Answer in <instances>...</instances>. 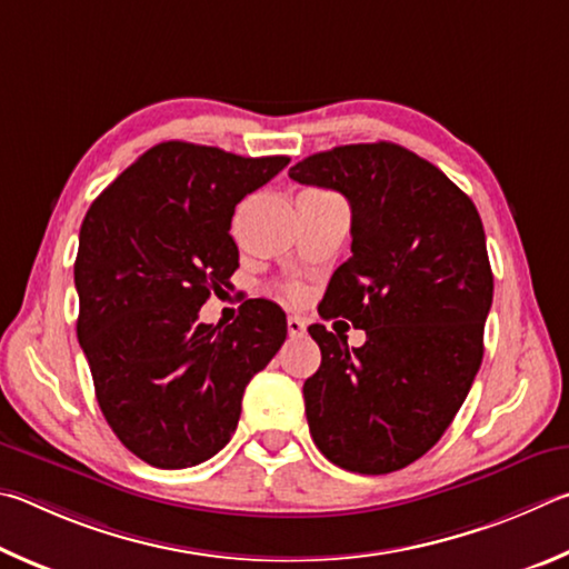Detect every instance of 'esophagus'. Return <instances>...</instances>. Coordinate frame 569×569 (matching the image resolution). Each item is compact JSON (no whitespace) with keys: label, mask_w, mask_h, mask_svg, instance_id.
Segmentation results:
<instances>
[{"label":"esophagus","mask_w":569,"mask_h":569,"mask_svg":"<svg viewBox=\"0 0 569 569\" xmlns=\"http://www.w3.org/2000/svg\"><path fill=\"white\" fill-rule=\"evenodd\" d=\"M287 332H290V337H302L307 332L305 320H300V317H287Z\"/></svg>","instance_id":"obj_1"}]
</instances>
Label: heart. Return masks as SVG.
<instances>
[{
	"label": "heart",
	"instance_id": "1",
	"mask_svg": "<svg viewBox=\"0 0 569 569\" xmlns=\"http://www.w3.org/2000/svg\"><path fill=\"white\" fill-rule=\"evenodd\" d=\"M284 292H287V297H292V300H300V297H302V287L292 282V284L284 287Z\"/></svg>",
	"mask_w": 569,
	"mask_h": 569
}]
</instances>
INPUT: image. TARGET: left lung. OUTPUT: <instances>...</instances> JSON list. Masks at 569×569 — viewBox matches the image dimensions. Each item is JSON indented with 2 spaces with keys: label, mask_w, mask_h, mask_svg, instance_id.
Returning <instances> with one entry per match:
<instances>
[{
  "label": "left lung",
  "mask_w": 569,
  "mask_h": 569,
  "mask_svg": "<svg viewBox=\"0 0 569 569\" xmlns=\"http://www.w3.org/2000/svg\"><path fill=\"white\" fill-rule=\"evenodd\" d=\"M290 177L350 202L352 257L320 315L367 335L350 350L310 327L322 352L302 387L312 440L342 470H402L437 445L480 370L495 287L482 219L445 172L392 142L335 147Z\"/></svg>",
  "instance_id": "1"
}]
</instances>
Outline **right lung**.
<instances>
[{
  "instance_id": "right-lung-1",
  "label": "right lung",
  "mask_w": 569,
  "mask_h": 569,
  "mask_svg": "<svg viewBox=\"0 0 569 569\" xmlns=\"http://www.w3.org/2000/svg\"><path fill=\"white\" fill-rule=\"evenodd\" d=\"M290 164L162 142L99 194L79 229L77 337L99 410L129 452L162 470L229 442L249 380L287 337L274 302L247 300L227 327L199 322L229 287L234 207Z\"/></svg>"
}]
</instances>
